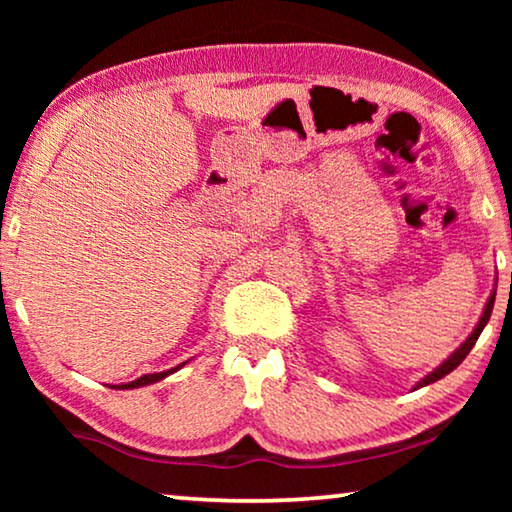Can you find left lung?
I'll return each instance as SVG.
<instances>
[{"label":"left lung","instance_id":"left-lung-1","mask_svg":"<svg viewBox=\"0 0 512 512\" xmlns=\"http://www.w3.org/2000/svg\"><path fill=\"white\" fill-rule=\"evenodd\" d=\"M495 296H497V284H495V289H492V293H490V298H488V302H485V307H483V314H481V318H479V323L474 325V329H472V334L467 336V339L458 345V348L449 354V357L440 363V366H436L433 368L429 375H424L418 384L413 386V391H418V388H422V386H429V384H433V381H438V379H443L445 375H449V372H452L454 368H458V363H461L467 354H470V350L474 348V343H476V339H479L481 336V332H483V327L488 325V320H490V314H492V307H495Z\"/></svg>","mask_w":512,"mask_h":512}]
</instances>
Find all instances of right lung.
<instances>
[{"label": "right lung", "mask_w": 512, "mask_h": 512, "mask_svg": "<svg viewBox=\"0 0 512 512\" xmlns=\"http://www.w3.org/2000/svg\"><path fill=\"white\" fill-rule=\"evenodd\" d=\"M189 361H192V359H187V361H183V363H178V366H173V368H169V370H162V372H149V375L137 377L135 381H128V384H115V386H110V388H119V391H131V388H142V386L155 384V381H160V379H164V377L173 375V372H178L180 368H185Z\"/></svg>", "instance_id": "obj_1"}]
</instances>
